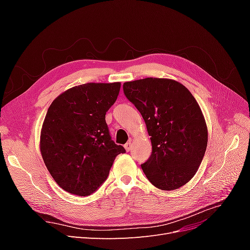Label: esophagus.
<instances>
[{
	"label": "esophagus",
	"instance_id": "34e87169",
	"mask_svg": "<svg viewBox=\"0 0 250 250\" xmlns=\"http://www.w3.org/2000/svg\"><path fill=\"white\" fill-rule=\"evenodd\" d=\"M131 147H132V144H131V142H128V143H126L125 145H124V148H125V150L127 151H130L131 150Z\"/></svg>",
	"mask_w": 250,
	"mask_h": 250
}]
</instances>
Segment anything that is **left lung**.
<instances>
[{"label":"left lung","instance_id":"8db88e82","mask_svg":"<svg viewBox=\"0 0 250 250\" xmlns=\"http://www.w3.org/2000/svg\"><path fill=\"white\" fill-rule=\"evenodd\" d=\"M123 88L150 135L152 153L142 165L146 177L160 190L185 186L197 172L208 146V127L199 104L173 79L128 81Z\"/></svg>","mask_w":250,"mask_h":250}]
</instances>
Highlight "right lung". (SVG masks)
<instances>
[{
    "instance_id": "obj_1",
    "label": "right lung",
    "mask_w": 250,
    "mask_h": 250,
    "mask_svg": "<svg viewBox=\"0 0 250 250\" xmlns=\"http://www.w3.org/2000/svg\"><path fill=\"white\" fill-rule=\"evenodd\" d=\"M121 82H89L66 89L52 102L41 130L44 165L64 191L88 196L107 178L125 149L110 138L106 111L116 102Z\"/></svg>"
}]
</instances>
